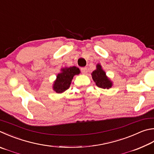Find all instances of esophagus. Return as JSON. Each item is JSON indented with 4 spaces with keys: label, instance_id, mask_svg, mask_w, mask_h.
<instances>
[{
    "label": "esophagus",
    "instance_id": "34e87169",
    "mask_svg": "<svg viewBox=\"0 0 154 154\" xmlns=\"http://www.w3.org/2000/svg\"><path fill=\"white\" fill-rule=\"evenodd\" d=\"M81 71H82L83 74H86L87 72H88V69H87L86 67H83L81 69Z\"/></svg>",
    "mask_w": 154,
    "mask_h": 154
}]
</instances>
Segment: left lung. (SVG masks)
<instances>
[{"mask_svg":"<svg viewBox=\"0 0 154 154\" xmlns=\"http://www.w3.org/2000/svg\"><path fill=\"white\" fill-rule=\"evenodd\" d=\"M92 79L97 87L103 89H109L112 86V82L106 76V72L100 64L96 65V69L92 72Z\"/></svg>","mask_w":154,"mask_h":154,"instance_id":"obj_1","label":"left lung"}]
</instances>
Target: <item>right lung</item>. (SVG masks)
<instances>
[{
  "mask_svg": "<svg viewBox=\"0 0 154 154\" xmlns=\"http://www.w3.org/2000/svg\"><path fill=\"white\" fill-rule=\"evenodd\" d=\"M80 70L76 66L65 67L61 69V72L57 76L54 81L53 89L58 94H61L68 89L71 85V81L75 75H79Z\"/></svg>",
  "mask_w": 154,
  "mask_h": 154,
  "instance_id": "obj_1",
  "label": "right lung"
}]
</instances>
